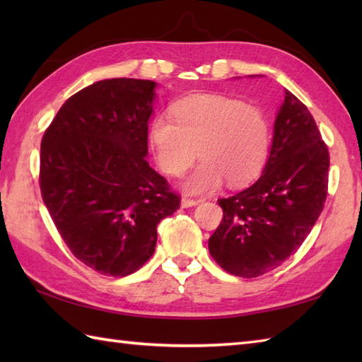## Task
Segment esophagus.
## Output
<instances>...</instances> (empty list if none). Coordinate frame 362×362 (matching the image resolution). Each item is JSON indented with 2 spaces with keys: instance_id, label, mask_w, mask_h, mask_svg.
I'll return each mask as SVG.
<instances>
[{
  "instance_id": "obj_1",
  "label": "esophagus",
  "mask_w": 362,
  "mask_h": 362,
  "mask_svg": "<svg viewBox=\"0 0 362 362\" xmlns=\"http://www.w3.org/2000/svg\"><path fill=\"white\" fill-rule=\"evenodd\" d=\"M199 202H201V201H197V199H191V197L185 196V197H182L180 205H182V209H189V206H194Z\"/></svg>"
}]
</instances>
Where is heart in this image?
I'll return each mask as SVG.
<instances>
[{
  "label": "heart",
  "mask_w": 362,
  "mask_h": 362,
  "mask_svg": "<svg viewBox=\"0 0 362 362\" xmlns=\"http://www.w3.org/2000/svg\"><path fill=\"white\" fill-rule=\"evenodd\" d=\"M171 115H157L149 138L161 171L179 177L202 160L183 188L204 194L218 189L224 179L238 187L263 169L269 152V124L255 105H244L221 95H196L173 105Z\"/></svg>",
  "instance_id": "b5f03b06"
}]
</instances>
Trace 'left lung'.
<instances>
[{"mask_svg": "<svg viewBox=\"0 0 362 362\" xmlns=\"http://www.w3.org/2000/svg\"><path fill=\"white\" fill-rule=\"evenodd\" d=\"M328 168L316 121L286 90L263 174L240 193L218 199L224 216L209 240L213 259L228 274L253 279L294 255L324 210Z\"/></svg>", "mask_w": 362, "mask_h": 362, "instance_id": "obj_1", "label": "left lung"}]
</instances>
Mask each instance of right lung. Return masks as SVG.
I'll return each instance as SVG.
<instances>
[{
    "instance_id": "1",
    "label": "right lung",
    "mask_w": 362,
    "mask_h": 362,
    "mask_svg": "<svg viewBox=\"0 0 362 362\" xmlns=\"http://www.w3.org/2000/svg\"><path fill=\"white\" fill-rule=\"evenodd\" d=\"M153 88L127 78L91 83L42 138L43 202L73 255L103 275L138 271L156 250L158 222L180 206L144 158Z\"/></svg>"
}]
</instances>
